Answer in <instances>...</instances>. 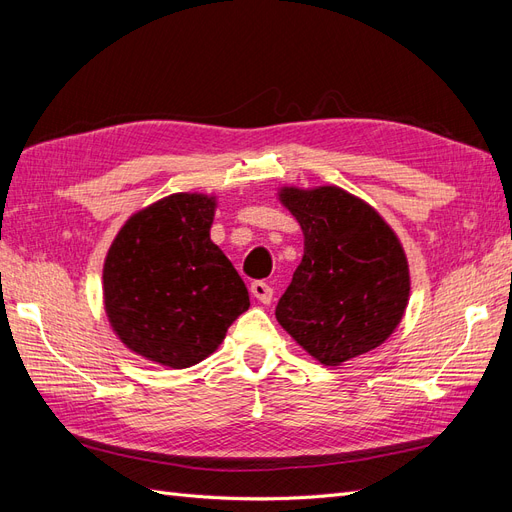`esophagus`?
<instances>
[{
	"instance_id": "34e87169",
	"label": "esophagus",
	"mask_w": 512,
	"mask_h": 512,
	"mask_svg": "<svg viewBox=\"0 0 512 512\" xmlns=\"http://www.w3.org/2000/svg\"><path fill=\"white\" fill-rule=\"evenodd\" d=\"M250 290H252V294H254V297H256L260 303L269 305V303L273 301V288H271L267 282L258 280V282H254V284L250 286Z\"/></svg>"
}]
</instances>
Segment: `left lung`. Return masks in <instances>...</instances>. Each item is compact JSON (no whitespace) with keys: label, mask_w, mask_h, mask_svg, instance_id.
Instances as JSON below:
<instances>
[{"label":"left lung","mask_w":512,"mask_h":512,"mask_svg":"<svg viewBox=\"0 0 512 512\" xmlns=\"http://www.w3.org/2000/svg\"><path fill=\"white\" fill-rule=\"evenodd\" d=\"M303 230V260L275 318L305 352L337 367L384 344L410 297L408 260L380 213L335 185L282 188Z\"/></svg>","instance_id":"obj_1"}]
</instances>
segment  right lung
<instances>
[{
	"label": "right lung",
	"instance_id": "add662e5",
	"mask_svg": "<svg viewBox=\"0 0 512 512\" xmlns=\"http://www.w3.org/2000/svg\"><path fill=\"white\" fill-rule=\"evenodd\" d=\"M215 198L170 194L123 224L104 260V309L117 337L173 369L215 352L250 294L209 237Z\"/></svg>",
	"mask_w": 512,
	"mask_h": 512
}]
</instances>
